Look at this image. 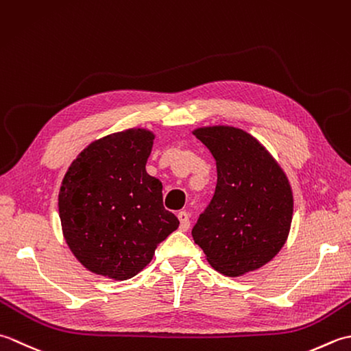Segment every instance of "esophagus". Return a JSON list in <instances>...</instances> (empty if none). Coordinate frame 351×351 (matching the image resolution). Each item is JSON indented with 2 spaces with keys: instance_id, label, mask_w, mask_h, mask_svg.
<instances>
[{
  "instance_id": "obj_1",
  "label": "esophagus",
  "mask_w": 351,
  "mask_h": 351,
  "mask_svg": "<svg viewBox=\"0 0 351 351\" xmlns=\"http://www.w3.org/2000/svg\"><path fill=\"white\" fill-rule=\"evenodd\" d=\"M178 221H180V226H178V228H180L182 232H186L191 226V221H189V215L186 212H178L177 215Z\"/></svg>"
}]
</instances>
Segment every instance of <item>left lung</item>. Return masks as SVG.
Listing matches in <instances>:
<instances>
[{"label": "left lung", "instance_id": "1", "mask_svg": "<svg viewBox=\"0 0 351 351\" xmlns=\"http://www.w3.org/2000/svg\"><path fill=\"white\" fill-rule=\"evenodd\" d=\"M217 162V188L192 228L207 262L238 277L268 263L288 239L294 197L288 177L268 149L236 127L192 132Z\"/></svg>", "mask_w": 351, "mask_h": 351}]
</instances>
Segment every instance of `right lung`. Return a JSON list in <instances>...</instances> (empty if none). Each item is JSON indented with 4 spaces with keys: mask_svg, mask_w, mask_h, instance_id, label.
Segmentation results:
<instances>
[{
    "mask_svg": "<svg viewBox=\"0 0 351 351\" xmlns=\"http://www.w3.org/2000/svg\"><path fill=\"white\" fill-rule=\"evenodd\" d=\"M154 133L128 128L94 141L71 163L59 192L63 238L90 273L127 280L178 227L162 183L145 169Z\"/></svg>",
    "mask_w": 351,
    "mask_h": 351,
    "instance_id": "1",
    "label": "right lung"
}]
</instances>
